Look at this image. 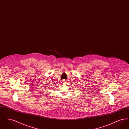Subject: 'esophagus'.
<instances>
[{
	"label": "esophagus",
	"instance_id": "34e87169",
	"mask_svg": "<svg viewBox=\"0 0 129 129\" xmlns=\"http://www.w3.org/2000/svg\"><path fill=\"white\" fill-rule=\"evenodd\" d=\"M62 84H66V81H63L62 82Z\"/></svg>",
	"mask_w": 129,
	"mask_h": 129
}]
</instances>
